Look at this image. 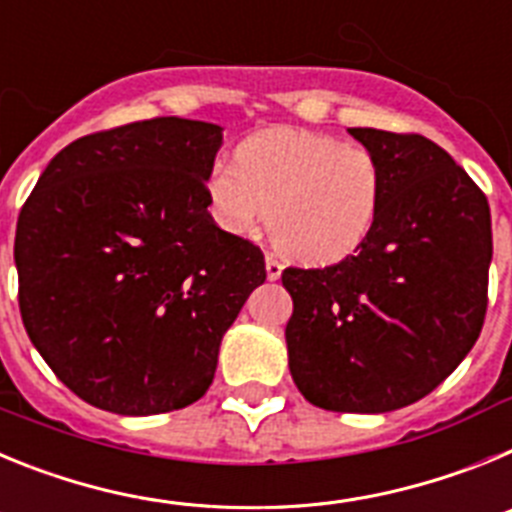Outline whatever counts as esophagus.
Instances as JSON below:
<instances>
[{
  "label": "esophagus",
  "mask_w": 512,
  "mask_h": 512,
  "mask_svg": "<svg viewBox=\"0 0 512 512\" xmlns=\"http://www.w3.org/2000/svg\"><path fill=\"white\" fill-rule=\"evenodd\" d=\"M282 271H284V266L279 264L274 256H266V277H269L271 282H277V279L282 277Z\"/></svg>",
  "instance_id": "1"
}]
</instances>
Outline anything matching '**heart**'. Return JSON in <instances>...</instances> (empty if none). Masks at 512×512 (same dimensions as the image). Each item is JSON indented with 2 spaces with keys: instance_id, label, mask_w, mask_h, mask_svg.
Returning <instances> with one entry per match:
<instances>
[{
  "instance_id": "b5f03b06",
  "label": "heart",
  "mask_w": 512,
  "mask_h": 512,
  "mask_svg": "<svg viewBox=\"0 0 512 512\" xmlns=\"http://www.w3.org/2000/svg\"><path fill=\"white\" fill-rule=\"evenodd\" d=\"M207 205L223 230L271 238L287 256L330 266L354 256L372 235L384 200V166L372 148L300 128H269L215 161Z\"/></svg>"
}]
</instances>
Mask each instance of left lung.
Instances as JSON below:
<instances>
[{
  "mask_svg": "<svg viewBox=\"0 0 512 512\" xmlns=\"http://www.w3.org/2000/svg\"><path fill=\"white\" fill-rule=\"evenodd\" d=\"M384 166L369 241L336 266L284 269L289 372L333 413H390L433 392L472 351L487 310V197L423 135L348 128Z\"/></svg>",
  "mask_w": 512,
  "mask_h": 512,
  "instance_id": "left-lung-1",
  "label": "left lung"
}]
</instances>
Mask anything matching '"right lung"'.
I'll return each mask as SVG.
<instances>
[{
  "mask_svg": "<svg viewBox=\"0 0 512 512\" xmlns=\"http://www.w3.org/2000/svg\"><path fill=\"white\" fill-rule=\"evenodd\" d=\"M223 128L184 117L84 135L51 158L17 220L27 336L74 395L117 415L187 408L264 253L220 230L205 179Z\"/></svg>",
  "mask_w": 512,
  "mask_h": 512,
  "instance_id": "obj_1",
  "label": "right lung"
}]
</instances>
